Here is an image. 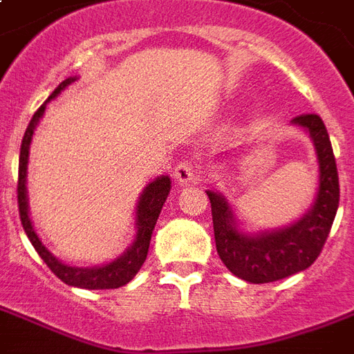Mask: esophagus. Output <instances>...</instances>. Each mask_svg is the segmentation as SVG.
<instances>
[{"mask_svg":"<svg viewBox=\"0 0 354 354\" xmlns=\"http://www.w3.org/2000/svg\"><path fill=\"white\" fill-rule=\"evenodd\" d=\"M174 180L178 183H191L196 180V165L193 161H182L174 167Z\"/></svg>","mask_w":354,"mask_h":354,"instance_id":"esophagus-1","label":"esophagus"}]
</instances>
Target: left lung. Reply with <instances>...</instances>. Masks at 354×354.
Returning a JSON list of instances; mask_svg holds the SVG:
<instances>
[{"label":"left lung","mask_w":354,"mask_h":354,"mask_svg":"<svg viewBox=\"0 0 354 354\" xmlns=\"http://www.w3.org/2000/svg\"><path fill=\"white\" fill-rule=\"evenodd\" d=\"M291 124L308 133L317 158L315 198L299 219L282 228L245 232L225 195L206 191L221 260L230 273L252 284L274 282L308 269L327 241L338 212V169L325 124L317 115H301Z\"/></svg>","instance_id":"left-lung-1"}]
</instances>
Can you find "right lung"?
I'll use <instances>...</instances> for the list:
<instances>
[{"label":"right lung","instance_id":"1","mask_svg":"<svg viewBox=\"0 0 354 354\" xmlns=\"http://www.w3.org/2000/svg\"><path fill=\"white\" fill-rule=\"evenodd\" d=\"M77 80L74 77H66L63 83H59V87L50 94V98L46 100L44 104L40 105L37 113L31 118V122L27 126L24 139H21L20 147V163H18V207H20V219L24 225L29 241L33 243L35 250L39 256L46 261V266L50 267L53 273L57 274L59 279L63 280L64 284L74 286V288H83V290H115L120 286H126L129 280L133 279L135 274L139 273V269L147 260L148 247H150V239H152L153 226L158 223L161 207L165 204L167 196L171 193V178L161 174V176L153 178L152 182L148 183L147 187L142 189L141 196L135 206V236L133 241L128 249L124 250L122 254L117 256L115 260L105 261L102 266L94 267H77L64 263L59 260L57 256L51 254L48 247H46L42 239L39 237L35 230L33 221H31V213H29V198H27V163H29V147L33 141V133L37 126H39L40 118L44 117L46 105L53 98H57L59 94L63 93L64 88L72 85Z\"/></svg>","mask_w":354,"mask_h":354}]
</instances>
